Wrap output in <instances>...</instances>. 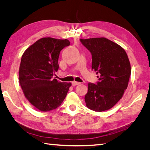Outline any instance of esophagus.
<instances>
[{"label": "esophagus", "instance_id": "1", "mask_svg": "<svg viewBox=\"0 0 150 150\" xmlns=\"http://www.w3.org/2000/svg\"><path fill=\"white\" fill-rule=\"evenodd\" d=\"M81 84V83L76 82V81H73V82L72 83V85L73 86H76V85H79V84Z\"/></svg>", "mask_w": 150, "mask_h": 150}]
</instances>
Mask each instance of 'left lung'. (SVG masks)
Instances as JSON below:
<instances>
[{
	"label": "left lung",
	"mask_w": 150,
	"mask_h": 150,
	"mask_svg": "<svg viewBox=\"0 0 150 150\" xmlns=\"http://www.w3.org/2000/svg\"><path fill=\"white\" fill-rule=\"evenodd\" d=\"M92 55V69L97 84L89 83L85 95L86 106L101 112L110 110L122 98L128 87L131 65L125 49L105 38L80 39Z\"/></svg>",
	"instance_id": "obj_1"
}]
</instances>
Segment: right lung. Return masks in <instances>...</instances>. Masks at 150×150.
I'll return each mask as SVG.
<instances>
[{
	"label": "right lung",
	"mask_w": 150,
	"mask_h": 150,
	"mask_svg": "<svg viewBox=\"0 0 150 150\" xmlns=\"http://www.w3.org/2000/svg\"><path fill=\"white\" fill-rule=\"evenodd\" d=\"M69 45L67 39L43 38L22 54L19 83L26 99L39 111H49L59 106L71 86L54 78L60 52Z\"/></svg>",
	"instance_id": "right-lung-1"
}]
</instances>
